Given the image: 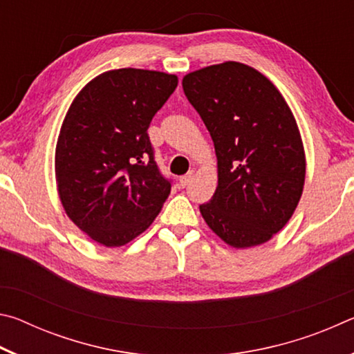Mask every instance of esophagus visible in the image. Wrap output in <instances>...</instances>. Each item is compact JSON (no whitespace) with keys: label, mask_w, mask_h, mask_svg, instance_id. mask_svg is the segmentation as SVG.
Masks as SVG:
<instances>
[{"label":"esophagus","mask_w":354,"mask_h":354,"mask_svg":"<svg viewBox=\"0 0 354 354\" xmlns=\"http://www.w3.org/2000/svg\"><path fill=\"white\" fill-rule=\"evenodd\" d=\"M192 176H194V171H190L189 175H184V176L179 178V185H181V187H187Z\"/></svg>","instance_id":"esophagus-1"}]
</instances>
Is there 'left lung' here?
<instances>
[{
    "mask_svg": "<svg viewBox=\"0 0 354 354\" xmlns=\"http://www.w3.org/2000/svg\"><path fill=\"white\" fill-rule=\"evenodd\" d=\"M217 154L218 185L200 212L221 241L250 248L270 241L301 198L306 158L295 117L270 80L241 62L183 80Z\"/></svg>",
    "mask_w": 354,
    "mask_h": 354,
    "instance_id": "8db88e82",
    "label": "left lung"
}]
</instances>
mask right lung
Wrapping results in <instances>:
<instances>
[{"label":"right lung","instance_id":"add662e5","mask_svg":"<svg viewBox=\"0 0 354 354\" xmlns=\"http://www.w3.org/2000/svg\"><path fill=\"white\" fill-rule=\"evenodd\" d=\"M178 76L118 68L76 95L56 145V184L70 220L104 247H122L153 223L171 183L154 162L149 123Z\"/></svg>","mask_w":354,"mask_h":354}]
</instances>
